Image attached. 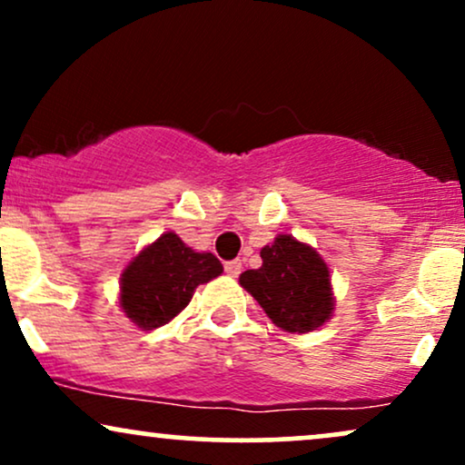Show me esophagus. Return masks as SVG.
I'll list each match as a JSON object with an SVG mask.
<instances>
[{
	"label": "esophagus",
	"mask_w": 465,
	"mask_h": 465,
	"mask_svg": "<svg viewBox=\"0 0 465 465\" xmlns=\"http://www.w3.org/2000/svg\"><path fill=\"white\" fill-rule=\"evenodd\" d=\"M240 271H242V262L240 260H229V262H225V273L229 277H238Z\"/></svg>",
	"instance_id": "1"
}]
</instances>
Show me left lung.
Masks as SVG:
<instances>
[{
  "instance_id": "8db88e82",
  "label": "left lung",
  "mask_w": 465,
  "mask_h": 465,
  "mask_svg": "<svg viewBox=\"0 0 465 465\" xmlns=\"http://www.w3.org/2000/svg\"><path fill=\"white\" fill-rule=\"evenodd\" d=\"M262 266L244 271L240 286L253 295L266 317L291 334H306L332 317L330 269L311 244L280 233L260 251Z\"/></svg>"
}]
</instances>
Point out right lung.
Masks as SVG:
<instances>
[{"instance_id": "obj_1", "label": "right lung", "mask_w": 465, "mask_h": 465, "mask_svg": "<svg viewBox=\"0 0 465 465\" xmlns=\"http://www.w3.org/2000/svg\"><path fill=\"white\" fill-rule=\"evenodd\" d=\"M221 273L214 253H199L174 232H165L122 271L120 308L137 328L154 330L188 306L196 286Z\"/></svg>"}]
</instances>
